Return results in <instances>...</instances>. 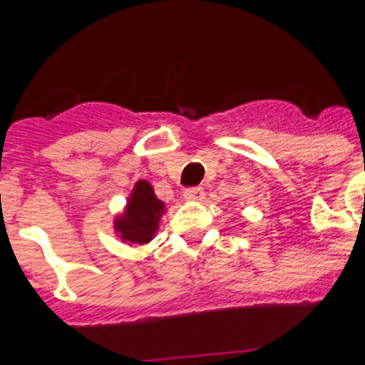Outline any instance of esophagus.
<instances>
[{"mask_svg": "<svg viewBox=\"0 0 365 365\" xmlns=\"http://www.w3.org/2000/svg\"><path fill=\"white\" fill-rule=\"evenodd\" d=\"M185 199L186 201L192 202H201L205 199V190L201 186H195V188H188L185 192Z\"/></svg>", "mask_w": 365, "mask_h": 365, "instance_id": "1", "label": "esophagus"}]
</instances>
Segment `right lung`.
Returning a JSON list of instances; mask_svg holds the SVG:
<instances>
[{
	"label": "right lung",
	"mask_w": 365,
	"mask_h": 365,
	"mask_svg": "<svg viewBox=\"0 0 365 365\" xmlns=\"http://www.w3.org/2000/svg\"><path fill=\"white\" fill-rule=\"evenodd\" d=\"M164 212L163 201L155 197V192L148 180H138L131 193L124 215L115 228L120 237L130 243H148L159 227V219Z\"/></svg>",
	"instance_id": "add662e5"
}]
</instances>
